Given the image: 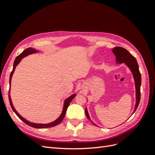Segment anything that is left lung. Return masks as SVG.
I'll list each match as a JSON object with an SVG mask.
<instances>
[{
	"mask_svg": "<svg viewBox=\"0 0 155 155\" xmlns=\"http://www.w3.org/2000/svg\"><path fill=\"white\" fill-rule=\"evenodd\" d=\"M112 52L116 56V63H124L127 66L130 71L132 72L134 82H135V87H136V105L133 114L137 110V107L139 105V103L140 101V86H141V74H140V70H139V67L137 63V59L133 55H131L129 51L125 49L124 48L120 47V46H117V47H114L112 48ZM85 114L87 116V118L91 121L90 116L88 115V111L87 108L85 109ZM91 122L96 125L94 123H93L91 121Z\"/></svg>",
	"mask_w": 155,
	"mask_h": 155,
	"instance_id": "obj_1",
	"label": "left lung"
}]
</instances>
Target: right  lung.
<instances>
[{
  "label": "right lung",
  "mask_w": 155,
  "mask_h": 155,
  "mask_svg": "<svg viewBox=\"0 0 155 155\" xmlns=\"http://www.w3.org/2000/svg\"><path fill=\"white\" fill-rule=\"evenodd\" d=\"M38 51H37L36 50L32 48H28L26 49L25 50H24L22 51V52L19 55H18L17 57L16 58V59H15V61H14L13 63V70L12 71L11 74H10V85L11 84V79H12V77L13 76V74L14 72V70L15 69V67H17V65L21 62V59L26 57V56L28 55L29 54H34L37 52ZM76 96V94H74L72 96H70V97H68L67 99H66L64 100V105H63V109L62 111V113L60 115V116L59 118L54 121L53 122H51L50 124H35V123H32V122H30L28 120H26V119H25L23 117H22L17 112V110L15 109V108H14L13 104H12V102L11 100V97H10V91H9V101H10V104L11 105L12 109H13V110L14 111V112L16 114V115L22 121H24V122L27 124L28 125H29L30 127H34V128H37V129H44V128H48V127H54L58 125V124H59L61 122L62 120H63L64 117L65 116V114H66V112L67 110V108L70 104V103L71 102V101L74 99V97Z\"/></svg>",
  "instance_id": "obj_1"
}]
</instances>
